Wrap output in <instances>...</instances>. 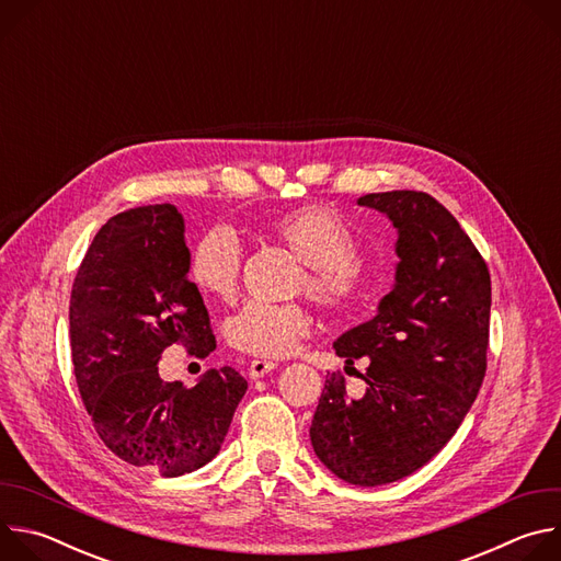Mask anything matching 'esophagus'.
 I'll use <instances>...</instances> for the list:
<instances>
[{
  "mask_svg": "<svg viewBox=\"0 0 561 561\" xmlns=\"http://www.w3.org/2000/svg\"><path fill=\"white\" fill-rule=\"evenodd\" d=\"M275 368H277V364L271 362V359H253L251 366H249V375H251V379H260V377L268 375Z\"/></svg>",
  "mask_w": 561,
  "mask_h": 561,
  "instance_id": "obj_1",
  "label": "esophagus"
}]
</instances>
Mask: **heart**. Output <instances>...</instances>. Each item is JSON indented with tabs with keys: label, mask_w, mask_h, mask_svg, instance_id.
<instances>
[{
	"label": "heart",
	"mask_w": 561,
	"mask_h": 561,
	"mask_svg": "<svg viewBox=\"0 0 561 561\" xmlns=\"http://www.w3.org/2000/svg\"><path fill=\"white\" fill-rule=\"evenodd\" d=\"M268 234L297 260L301 273L295 293H306L319 310L344 317L364 306L370 290L366 262L348 224L327 206H301L268 221ZM242 275V244L228 226H213L199 234L188 277L208 297L230 301ZM310 312L297 304L251 301L230 317L226 335L232 348L279 359L288 357L310 335Z\"/></svg>",
	"instance_id": "1"
}]
</instances>
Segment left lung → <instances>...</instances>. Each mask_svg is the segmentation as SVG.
<instances>
[{
  "mask_svg": "<svg viewBox=\"0 0 561 561\" xmlns=\"http://www.w3.org/2000/svg\"><path fill=\"white\" fill-rule=\"evenodd\" d=\"M357 204L386 213L399 230L397 282L375 319L335 342L348 366L366 359L364 397L351 399L344 375L333 373L310 442L344 482L381 486L431 461L482 388L491 273L459 221L428 193H368Z\"/></svg>",
  "mask_w": 561,
  "mask_h": 561,
  "instance_id": "obj_1",
  "label": "left lung"
}]
</instances>
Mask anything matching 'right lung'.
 <instances>
[{"mask_svg": "<svg viewBox=\"0 0 561 561\" xmlns=\"http://www.w3.org/2000/svg\"><path fill=\"white\" fill-rule=\"evenodd\" d=\"M188 257L173 204L128 208L95 234L68 308L75 379L98 435L119 459L164 477L193 472L219 453L249 388L230 366L193 388L159 377L171 344L195 357L215 351Z\"/></svg>", "mask_w": 561, "mask_h": 561, "instance_id": "obj_1", "label": "right lung"}]
</instances>
